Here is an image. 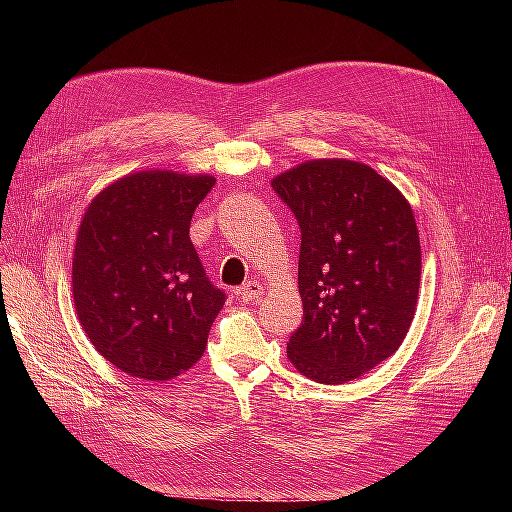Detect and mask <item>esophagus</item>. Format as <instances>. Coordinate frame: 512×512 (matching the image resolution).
<instances>
[{"label": "esophagus", "instance_id": "34e87169", "mask_svg": "<svg viewBox=\"0 0 512 512\" xmlns=\"http://www.w3.org/2000/svg\"><path fill=\"white\" fill-rule=\"evenodd\" d=\"M237 297L245 303H252V301H258L262 297V284L260 282H247L243 284L239 290H237Z\"/></svg>", "mask_w": 512, "mask_h": 512}]
</instances>
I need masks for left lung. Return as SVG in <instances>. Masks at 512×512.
I'll return each mask as SVG.
<instances>
[{"instance_id": "8db88e82", "label": "left lung", "mask_w": 512, "mask_h": 512, "mask_svg": "<svg viewBox=\"0 0 512 512\" xmlns=\"http://www.w3.org/2000/svg\"><path fill=\"white\" fill-rule=\"evenodd\" d=\"M271 185L301 228L303 322L288 359L314 382H350L395 354L412 324L421 286L412 207L374 168L344 158L307 160Z\"/></svg>"}]
</instances>
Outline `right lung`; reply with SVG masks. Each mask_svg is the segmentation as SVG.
Listing matches in <instances>:
<instances>
[{
    "label": "right lung",
    "mask_w": 512,
    "mask_h": 512,
    "mask_svg": "<svg viewBox=\"0 0 512 512\" xmlns=\"http://www.w3.org/2000/svg\"><path fill=\"white\" fill-rule=\"evenodd\" d=\"M211 175L138 170L91 200L76 235L72 297L89 342L134 378L164 382L207 348L224 292L205 275L190 222Z\"/></svg>",
    "instance_id": "1"
}]
</instances>
